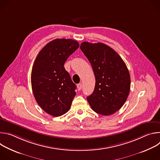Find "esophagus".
Wrapping results in <instances>:
<instances>
[{"instance_id":"34e87169","label":"esophagus","mask_w":160,"mask_h":160,"mask_svg":"<svg viewBox=\"0 0 160 160\" xmlns=\"http://www.w3.org/2000/svg\"><path fill=\"white\" fill-rule=\"evenodd\" d=\"M77 88H78V90H80L82 88V83H78L77 84Z\"/></svg>"}]
</instances>
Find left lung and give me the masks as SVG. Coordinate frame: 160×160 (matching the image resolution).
I'll use <instances>...</instances> for the list:
<instances>
[{
  "label": "left lung",
  "instance_id": "1",
  "mask_svg": "<svg viewBox=\"0 0 160 160\" xmlns=\"http://www.w3.org/2000/svg\"><path fill=\"white\" fill-rule=\"evenodd\" d=\"M80 49L92 65L96 78L94 92L87 99L96 112L111 115L123 106L129 94L128 68L118 54L104 43L83 42Z\"/></svg>",
  "mask_w": 160,
  "mask_h": 160
}]
</instances>
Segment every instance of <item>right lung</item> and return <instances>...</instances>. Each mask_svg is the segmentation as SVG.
<instances>
[{"instance_id":"1","label":"right lung","mask_w":160,"mask_h":160,"mask_svg":"<svg viewBox=\"0 0 160 160\" xmlns=\"http://www.w3.org/2000/svg\"><path fill=\"white\" fill-rule=\"evenodd\" d=\"M78 48L76 40L57 38L45 45L34 62L31 75L34 97L41 108L52 117L69 110L76 95V85L64 64Z\"/></svg>"}]
</instances>
